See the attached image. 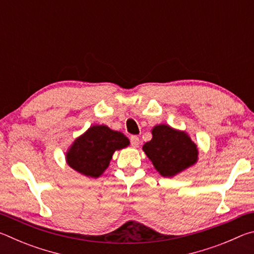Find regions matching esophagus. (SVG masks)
<instances>
[{
	"label": "esophagus",
	"mask_w": 254,
	"mask_h": 254,
	"mask_svg": "<svg viewBox=\"0 0 254 254\" xmlns=\"http://www.w3.org/2000/svg\"><path fill=\"white\" fill-rule=\"evenodd\" d=\"M130 142H131L132 147L137 148V147H139V144H140V139H139V137H137V136L133 135V136L130 137Z\"/></svg>",
	"instance_id": "obj_1"
}]
</instances>
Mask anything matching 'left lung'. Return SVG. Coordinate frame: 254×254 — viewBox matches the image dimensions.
Segmentation results:
<instances>
[{"label": "left lung", "mask_w": 254, "mask_h": 254, "mask_svg": "<svg viewBox=\"0 0 254 254\" xmlns=\"http://www.w3.org/2000/svg\"><path fill=\"white\" fill-rule=\"evenodd\" d=\"M151 132L152 139L142 149L162 177H174L197 162L198 149L186 132L167 124L156 126Z\"/></svg>", "instance_id": "1"}]
</instances>
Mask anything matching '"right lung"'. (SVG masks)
Segmentation results:
<instances>
[{
    "instance_id": "1",
    "label": "right lung",
    "mask_w": 254,
    "mask_h": 254,
    "mask_svg": "<svg viewBox=\"0 0 254 254\" xmlns=\"http://www.w3.org/2000/svg\"><path fill=\"white\" fill-rule=\"evenodd\" d=\"M128 144L130 141L123 133L106 126H93L70 145L66 161L79 174L97 178L109 167L113 153Z\"/></svg>"
}]
</instances>
